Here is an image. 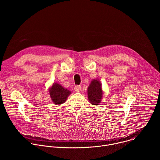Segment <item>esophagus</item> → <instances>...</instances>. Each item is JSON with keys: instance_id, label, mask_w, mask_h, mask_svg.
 Returning a JSON list of instances; mask_svg holds the SVG:
<instances>
[{"instance_id": "obj_1", "label": "esophagus", "mask_w": 160, "mask_h": 160, "mask_svg": "<svg viewBox=\"0 0 160 160\" xmlns=\"http://www.w3.org/2000/svg\"><path fill=\"white\" fill-rule=\"evenodd\" d=\"M81 86L80 85H76L75 87V91H77V92H80V90H81Z\"/></svg>"}]
</instances>
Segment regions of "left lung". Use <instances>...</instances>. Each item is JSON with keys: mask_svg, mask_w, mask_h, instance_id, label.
Returning <instances> with one entry per match:
<instances>
[{"mask_svg": "<svg viewBox=\"0 0 160 160\" xmlns=\"http://www.w3.org/2000/svg\"><path fill=\"white\" fill-rule=\"evenodd\" d=\"M87 94L90 102L94 105H98L102 96L101 84L98 80H93L88 87Z\"/></svg>", "mask_w": 160, "mask_h": 160, "instance_id": "left-lung-1", "label": "left lung"}]
</instances>
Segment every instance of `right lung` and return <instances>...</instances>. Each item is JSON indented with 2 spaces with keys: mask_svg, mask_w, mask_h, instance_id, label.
Here are the masks:
<instances>
[{
  "mask_svg": "<svg viewBox=\"0 0 160 160\" xmlns=\"http://www.w3.org/2000/svg\"><path fill=\"white\" fill-rule=\"evenodd\" d=\"M49 93L54 103L59 105L66 101L68 96L70 94L71 92L64 88L61 85L55 83L49 90Z\"/></svg>",
  "mask_w": 160,
  "mask_h": 160,
  "instance_id": "add662e5",
  "label": "right lung"
}]
</instances>
